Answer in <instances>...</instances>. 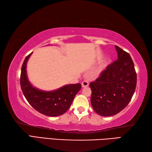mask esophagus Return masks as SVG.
<instances>
[{"mask_svg": "<svg viewBox=\"0 0 152 152\" xmlns=\"http://www.w3.org/2000/svg\"><path fill=\"white\" fill-rule=\"evenodd\" d=\"M89 86V82L88 81H87V80H84V81H83L82 83V86L83 88H86V87H88Z\"/></svg>", "mask_w": 152, "mask_h": 152, "instance_id": "obj_1", "label": "esophagus"}]
</instances>
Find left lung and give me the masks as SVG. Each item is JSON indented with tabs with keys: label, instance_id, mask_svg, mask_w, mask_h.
<instances>
[{
	"label": "left lung",
	"instance_id": "obj_1",
	"mask_svg": "<svg viewBox=\"0 0 152 152\" xmlns=\"http://www.w3.org/2000/svg\"><path fill=\"white\" fill-rule=\"evenodd\" d=\"M118 60L89 84L93 110L102 116L117 114L129 103L137 86V73L130 55L115 46Z\"/></svg>",
	"mask_w": 152,
	"mask_h": 152
}]
</instances>
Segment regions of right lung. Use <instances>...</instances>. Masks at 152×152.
Wrapping results in <instances>:
<instances>
[{"instance_id":"right-lung-1","label":"right lung","mask_w":152,"mask_h":152,"mask_svg":"<svg viewBox=\"0 0 152 152\" xmlns=\"http://www.w3.org/2000/svg\"><path fill=\"white\" fill-rule=\"evenodd\" d=\"M32 53L25 58L21 67L20 84L25 97L32 107L41 114L51 117L62 115L69 110L82 86L80 83L66 85L51 91L34 88L28 81L26 70Z\"/></svg>"}]
</instances>
